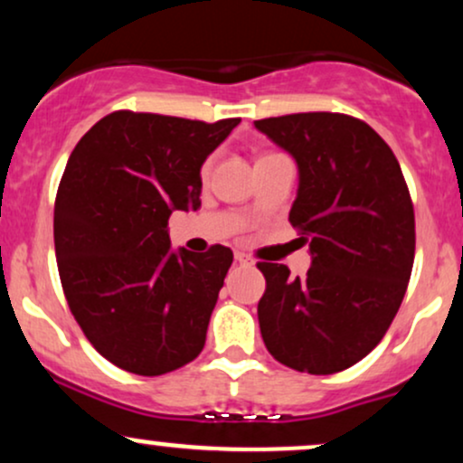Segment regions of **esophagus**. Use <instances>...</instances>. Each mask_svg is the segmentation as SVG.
Listing matches in <instances>:
<instances>
[{"label": "esophagus", "mask_w": 463, "mask_h": 463, "mask_svg": "<svg viewBox=\"0 0 463 463\" xmlns=\"http://www.w3.org/2000/svg\"><path fill=\"white\" fill-rule=\"evenodd\" d=\"M235 261L239 265H250V263H252V261H250L248 254H243V252H235Z\"/></svg>", "instance_id": "1"}]
</instances>
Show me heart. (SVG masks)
<instances>
[{
  "instance_id": "1",
  "label": "heart",
  "mask_w": 463,
  "mask_h": 463,
  "mask_svg": "<svg viewBox=\"0 0 463 463\" xmlns=\"http://www.w3.org/2000/svg\"><path fill=\"white\" fill-rule=\"evenodd\" d=\"M206 172H209V165H206V167H204V174H206Z\"/></svg>"
}]
</instances>
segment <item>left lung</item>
I'll list each match as a JSON object with an SVG mask.
<instances>
[{
    "label": "left lung",
    "mask_w": 463,
    "mask_h": 463,
    "mask_svg": "<svg viewBox=\"0 0 463 463\" xmlns=\"http://www.w3.org/2000/svg\"><path fill=\"white\" fill-rule=\"evenodd\" d=\"M291 154L298 194L291 226L309 243L307 276L259 263L265 294L259 326L276 361L333 374L383 339L405 298L416 222L401 165L365 121L339 113H296L254 121Z\"/></svg>",
    "instance_id": "obj_1"
}]
</instances>
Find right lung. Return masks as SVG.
Segmentation results:
<instances>
[{
	"label": "right lung",
	"instance_id": "right-lung-1",
	"mask_svg": "<svg viewBox=\"0 0 463 463\" xmlns=\"http://www.w3.org/2000/svg\"><path fill=\"white\" fill-rule=\"evenodd\" d=\"M239 121L117 110L69 156L54 206L58 274L80 328L117 368L158 376L204 348L232 252L172 250L167 220L200 209L202 165Z\"/></svg>",
	"mask_w": 463,
	"mask_h": 463
}]
</instances>
